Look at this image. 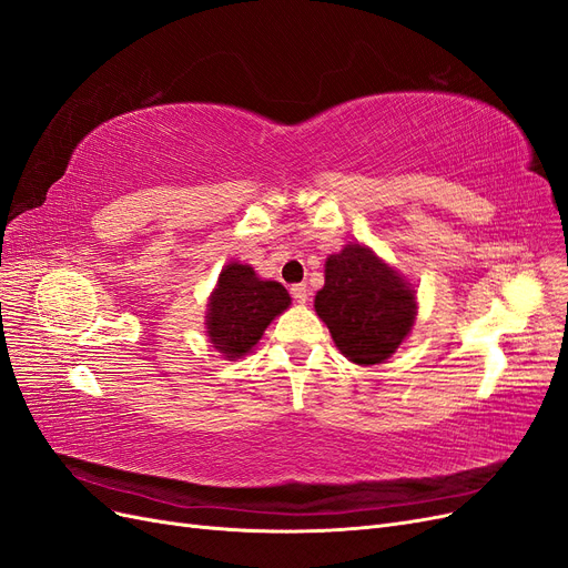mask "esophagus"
I'll return each mask as SVG.
<instances>
[{"mask_svg": "<svg viewBox=\"0 0 568 568\" xmlns=\"http://www.w3.org/2000/svg\"><path fill=\"white\" fill-rule=\"evenodd\" d=\"M307 296H311V291H307L305 284H294V286H291V298H294L296 303H305Z\"/></svg>", "mask_w": 568, "mask_h": 568, "instance_id": "1", "label": "esophagus"}]
</instances>
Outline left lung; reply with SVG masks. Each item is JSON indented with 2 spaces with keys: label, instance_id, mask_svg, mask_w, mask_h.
Masks as SVG:
<instances>
[{
  "label": "left lung",
  "instance_id": "left-lung-1",
  "mask_svg": "<svg viewBox=\"0 0 568 568\" xmlns=\"http://www.w3.org/2000/svg\"><path fill=\"white\" fill-rule=\"evenodd\" d=\"M315 311L343 355L357 365H376L407 336L415 294L369 248L348 244L326 257Z\"/></svg>",
  "mask_w": 568,
  "mask_h": 568
}]
</instances>
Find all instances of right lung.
<instances>
[{"label": "right lung", "instance_id": "right-lung-1", "mask_svg": "<svg viewBox=\"0 0 568 568\" xmlns=\"http://www.w3.org/2000/svg\"><path fill=\"white\" fill-rule=\"evenodd\" d=\"M288 303L291 298L280 282L257 280L248 265H227L220 274L205 320L213 346L227 357H242Z\"/></svg>", "mask_w": 568, "mask_h": 568}]
</instances>
